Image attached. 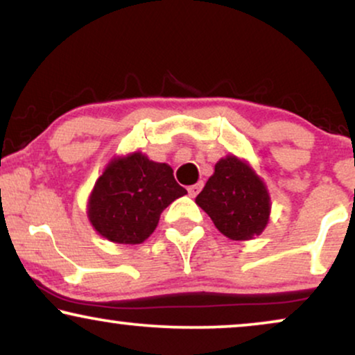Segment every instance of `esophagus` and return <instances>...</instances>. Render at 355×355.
Segmentation results:
<instances>
[{
  "label": "esophagus",
  "instance_id": "obj_1",
  "mask_svg": "<svg viewBox=\"0 0 355 355\" xmlns=\"http://www.w3.org/2000/svg\"><path fill=\"white\" fill-rule=\"evenodd\" d=\"M202 187H203V182H197V184H193V186H191V187L187 189L189 196H191V197H196L197 193L202 191Z\"/></svg>",
  "mask_w": 355,
  "mask_h": 355
}]
</instances>
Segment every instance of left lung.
Wrapping results in <instances>:
<instances>
[{"label": "left lung", "mask_w": 355, "mask_h": 355, "mask_svg": "<svg viewBox=\"0 0 355 355\" xmlns=\"http://www.w3.org/2000/svg\"><path fill=\"white\" fill-rule=\"evenodd\" d=\"M196 203L231 241L260 236L271 215V197L263 179L247 159L232 153L218 159Z\"/></svg>", "instance_id": "1"}]
</instances>
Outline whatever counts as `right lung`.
Segmentation results:
<instances>
[{"instance_id":"obj_1","label":"right lung","mask_w":355,"mask_h":355,"mask_svg":"<svg viewBox=\"0 0 355 355\" xmlns=\"http://www.w3.org/2000/svg\"><path fill=\"white\" fill-rule=\"evenodd\" d=\"M187 191L168 163L135 150L114 155L95 181L87 200V218L106 241L137 245L157 230L159 215Z\"/></svg>"}]
</instances>
